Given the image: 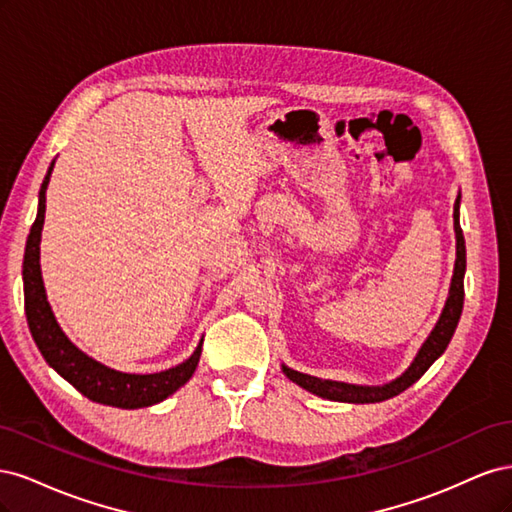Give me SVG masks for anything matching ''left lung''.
I'll use <instances>...</instances> for the list:
<instances>
[{
  "label": "left lung",
  "instance_id": "obj_1",
  "mask_svg": "<svg viewBox=\"0 0 512 512\" xmlns=\"http://www.w3.org/2000/svg\"><path fill=\"white\" fill-rule=\"evenodd\" d=\"M453 220H455V232H457V260H455V273L451 282V292H448V299L444 305V312L436 324V329L431 331L423 348L418 350L414 363L408 367L404 376L397 380L384 384V386H354L346 382H333V380H320L314 376L301 374V371H294L290 367H282L284 374L297 382L309 393L327 397L333 401H350V404H376V401L391 399L399 393H404L408 386H412L418 378H421L425 371L433 365V361L446 350L448 342L457 329V322L463 309V273H466V241H463V232L459 226V198L455 200L453 207Z\"/></svg>",
  "mask_w": 512,
  "mask_h": 512
}]
</instances>
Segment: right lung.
Masks as SVG:
<instances>
[{
	"label": "right lung",
	"instance_id": "add662e5",
	"mask_svg": "<svg viewBox=\"0 0 512 512\" xmlns=\"http://www.w3.org/2000/svg\"><path fill=\"white\" fill-rule=\"evenodd\" d=\"M55 164V162H53ZM53 164L46 173L40 188V203L36 222L29 230L23 260V284H25V314L27 324L36 346L61 378H66L76 391H81L87 399L96 404L115 406V408H147L158 401L173 395L179 386L188 382L198 365L203 342L198 344L188 361L170 367L160 374H121L111 367L89 359L76 348L70 339L59 329V324L51 312V305L46 301V292L40 275V232L44 224L46 211V185L51 179Z\"/></svg>",
	"mask_w": 512,
	"mask_h": 512
}]
</instances>
